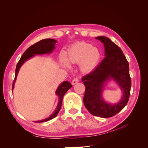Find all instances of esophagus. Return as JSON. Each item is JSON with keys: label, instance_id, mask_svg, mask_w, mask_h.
Wrapping results in <instances>:
<instances>
[{"label": "esophagus", "instance_id": "obj_1", "mask_svg": "<svg viewBox=\"0 0 148 148\" xmlns=\"http://www.w3.org/2000/svg\"><path fill=\"white\" fill-rule=\"evenodd\" d=\"M78 82H79V79L78 78H75L74 79H73L72 82H71V84L73 85H75V84H77Z\"/></svg>", "mask_w": 148, "mask_h": 148}]
</instances>
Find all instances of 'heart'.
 I'll return each mask as SVG.
<instances>
[{
    "instance_id": "1",
    "label": "heart",
    "mask_w": 148,
    "mask_h": 148,
    "mask_svg": "<svg viewBox=\"0 0 148 148\" xmlns=\"http://www.w3.org/2000/svg\"><path fill=\"white\" fill-rule=\"evenodd\" d=\"M101 58L98 49L86 42H79L71 46L65 57H62V64L70 68V64H79V69L83 73H89L95 69Z\"/></svg>"
}]
</instances>
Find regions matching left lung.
Wrapping results in <instances>:
<instances>
[{
    "label": "left lung",
    "mask_w": 148,
    "mask_h": 148,
    "mask_svg": "<svg viewBox=\"0 0 148 148\" xmlns=\"http://www.w3.org/2000/svg\"><path fill=\"white\" fill-rule=\"evenodd\" d=\"M95 38L104 44L106 57L92 72L82 78L86 88L83 102L92 115L109 118L122 110L128 101L132 86L129 64L121 49L109 38ZM110 79L115 81L123 91L120 101L114 105L106 103L102 98L105 85Z\"/></svg>",
    "instance_id": "8db88e82"
}]
</instances>
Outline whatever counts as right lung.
Masks as SVG:
<instances>
[{"label": "right lung", "instance_id": "add662e5", "mask_svg": "<svg viewBox=\"0 0 148 148\" xmlns=\"http://www.w3.org/2000/svg\"><path fill=\"white\" fill-rule=\"evenodd\" d=\"M56 40L53 39H42L33 44V45L30 46L28 49H26L25 52L23 53V54L21 57L20 60L18 62V64L16 65L15 79L14 81L13 82L12 85V91L13 88H14V84L16 82L17 75L18 73V71L21 65H23L26 60H28L30 58L34 57L35 55H41L46 54V53H51L53 51V49H55V45H56ZM71 87H72V85H71L70 83H69V82L64 81L63 83H62L59 85V87L57 88L56 92V95L59 96V102H58L57 106L54 112H53V114L49 116L48 118L38 121H34V122L42 123L44 122H47V121H49L53 118H55L57 115L58 113H59L60 109H61L62 99H63L64 96L65 95V94L66 92V91Z\"/></svg>", "mask_w": 148, "mask_h": 148}]
</instances>
